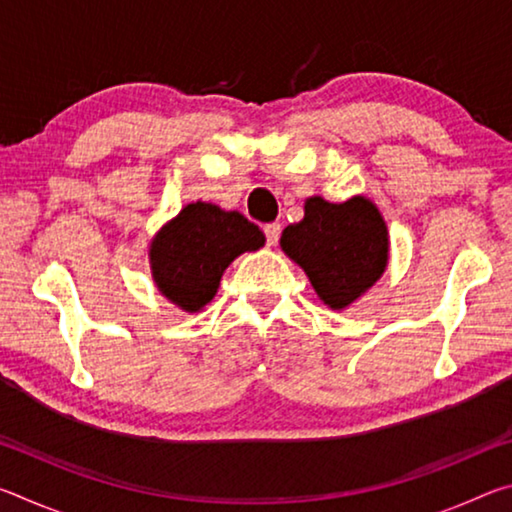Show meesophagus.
<instances>
[{
  "label": "esophagus",
  "mask_w": 512,
  "mask_h": 512,
  "mask_svg": "<svg viewBox=\"0 0 512 512\" xmlns=\"http://www.w3.org/2000/svg\"><path fill=\"white\" fill-rule=\"evenodd\" d=\"M264 232H266V244H268V246H275L277 239H280L282 225H280V223H266V225H264Z\"/></svg>",
  "instance_id": "34e87169"
}]
</instances>
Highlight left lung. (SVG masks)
Listing matches in <instances>:
<instances>
[{"label":"left lung","mask_w":512,"mask_h":512,"mask_svg":"<svg viewBox=\"0 0 512 512\" xmlns=\"http://www.w3.org/2000/svg\"><path fill=\"white\" fill-rule=\"evenodd\" d=\"M284 255L307 273L316 296L341 311L375 287L391 255L388 225L366 196L329 203L309 196L302 221L284 228Z\"/></svg>","instance_id":"left-lung-1"}]
</instances>
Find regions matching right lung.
I'll return each mask as SVG.
<instances>
[{
	"instance_id": "add662e5",
	"label": "right lung",
	"mask_w": 512,
	"mask_h": 512,
	"mask_svg": "<svg viewBox=\"0 0 512 512\" xmlns=\"http://www.w3.org/2000/svg\"><path fill=\"white\" fill-rule=\"evenodd\" d=\"M264 244V232L244 214L194 201L153 235V282L171 305L196 314L216 296L225 268Z\"/></svg>"
}]
</instances>
